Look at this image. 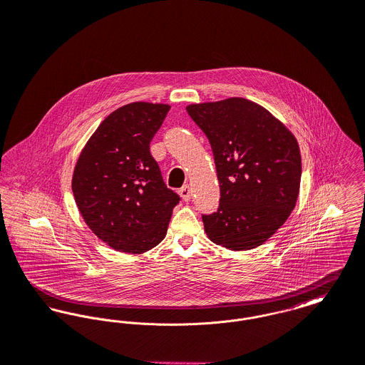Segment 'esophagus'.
<instances>
[{
  "mask_svg": "<svg viewBox=\"0 0 365 365\" xmlns=\"http://www.w3.org/2000/svg\"><path fill=\"white\" fill-rule=\"evenodd\" d=\"M179 195L180 197L185 200V202H189L192 199V189L189 185H185L180 190H179Z\"/></svg>",
  "mask_w": 365,
  "mask_h": 365,
  "instance_id": "obj_1",
  "label": "esophagus"
}]
</instances>
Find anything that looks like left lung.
Here are the masks:
<instances>
[{"instance_id": "left-lung-1", "label": "left lung", "mask_w": 365, "mask_h": 365, "mask_svg": "<svg viewBox=\"0 0 365 365\" xmlns=\"http://www.w3.org/2000/svg\"><path fill=\"white\" fill-rule=\"evenodd\" d=\"M186 110L210 141L220 182L217 212L202 214L207 237L231 250L257 247L283 225L298 199L302 168L295 137L243 98Z\"/></svg>"}]
</instances>
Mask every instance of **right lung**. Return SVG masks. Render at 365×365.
<instances>
[{
    "label": "right lung",
    "mask_w": 365,
    "mask_h": 365,
    "mask_svg": "<svg viewBox=\"0 0 365 365\" xmlns=\"http://www.w3.org/2000/svg\"><path fill=\"white\" fill-rule=\"evenodd\" d=\"M169 109L148 102L119 108L99 124L76 165L71 186L82 218L116 250L137 255L157 246L180 200L150 153Z\"/></svg>",
    "instance_id": "right-lung-1"
}]
</instances>
